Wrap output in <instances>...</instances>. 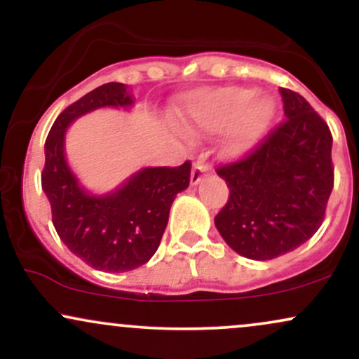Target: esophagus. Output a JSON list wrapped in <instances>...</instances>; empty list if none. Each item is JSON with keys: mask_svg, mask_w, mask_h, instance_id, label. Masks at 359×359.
I'll list each match as a JSON object with an SVG mask.
<instances>
[{"mask_svg": "<svg viewBox=\"0 0 359 359\" xmlns=\"http://www.w3.org/2000/svg\"><path fill=\"white\" fill-rule=\"evenodd\" d=\"M209 170H211V163L208 162V158H205L204 155L199 156V158H197V162L194 163V167H192V172H191V184H192V185L199 184L201 180H203L204 174H208Z\"/></svg>", "mask_w": 359, "mask_h": 359, "instance_id": "obj_1", "label": "esophagus"}]
</instances>
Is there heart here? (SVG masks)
<instances>
[{"label":"heart","mask_w":359,"mask_h":359,"mask_svg":"<svg viewBox=\"0 0 359 359\" xmlns=\"http://www.w3.org/2000/svg\"><path fill=\"white\" fill-rule=\"evenodd\" d=\"M255 97L257 90L250 88H222L199 94L185 111L187 125L192 130L216 133L234 122L226 138V150L243 154L265 133L275 114L270 97Z\"/></svg>","instance_id":"b5f03b06"}]
</instances>
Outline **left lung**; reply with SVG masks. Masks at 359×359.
Masks as SVG:
<instances>
[{"label": "left lung", "mask_w": 359, "mask_h": 359, "mask_svg": "<svg viewBox=\"0 0 359 359\" xmlns=\"http://www.w3.org/2000/svg\"><path fill=\"white\" fill-rule=\"evenodd\" d=\"M280 94L287 119L248 155L216 168L229 196L214 224L236 253L262 262L314 236L334 187L327 123L299 93Z\"/></svg>", "instance_id": "8db88e82"}]
</instances>
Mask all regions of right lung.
Here are the masks:
<instances>
[{"instance_id":"obj_1","label":"right lung","mask_w":359,"mask_h":359,"mask_svg":"<svg viewBox=\"0 0 359 359\" xmlns=\"http://www.w3.org/2000/svg\"><path fill=\"white\" fill-rule=\"evenodd\" d=\"M121 82H108L67 106L45 142L42 189L52 222L64 245L89 266L130 271L154 257L167 228L175 196L189 187L191 162L179 167L143 168L108 196H90L65 162V130L76 118L104 106H131Z\"/></svg>"}]
</instances>
